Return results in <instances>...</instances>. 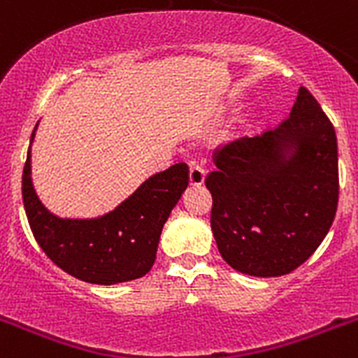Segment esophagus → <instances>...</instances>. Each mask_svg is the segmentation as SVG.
<instances>
[{
  "instance_id": "obj_1",
  "label": "esophagus",
  "mask_w": 358,
  "mask_h": 358,
  "mask_svg": "<svg viewBox=\"0 0 358 358\" xmlns=\"http://www.w3.org/2000/svg\"><path fill=\"white\" fill-rule=\"evenodd\" d=\"M204 177H206V172H204V169H202L201 164H189V185L201 186L202 182H204Z\"/></svg>"
}]
</instances>
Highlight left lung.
I'll return each instance as SVG.
<instances>
[{"label":"left lung","mask_w":358,"mask_h":358,"mask_svg":"<svg viewBox=\"0 0 358 358\" xmlns=\"http://www.w3.org/2000/svg\"><path fill=\"white\" fill-rule=\"evenodd\" d=\"M208 173L211 231L238 273H292L321 245L339 202L337 136L324 110L299 87L274 131L217 148Z\"/></svg>","instance_id":"left-lung-1"}]
</instances>
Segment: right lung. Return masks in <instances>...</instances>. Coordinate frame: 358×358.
Instances as JSON below:
<instances>
[{
  "label": "right lung",
  "mask_w": 358,
  "mask_h": 358,
  "mask_svg": "<svg viewBox=\"0 0 358 358\" xmlns=\"http://www.w3.org/2000/svg\"><path fill=\"white\" fill-rule=\"evenodd\" d=\"M30 157L28 148L23 169L24 211L37 243L57 267L94 285L138 280L150 271L164 222L188 186L185 163L148 177L131 197L102 217L61 218L37 197Z\"/></svg>",
  "instance_id": "add662e5"
}]
</instances>
